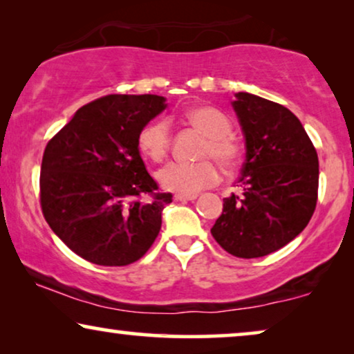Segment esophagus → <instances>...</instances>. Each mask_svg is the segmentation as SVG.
Listing matches in <instances>:
<instances>
[{"label":"esophagus","mask_w":354,"mask_h":354,"mask_svg":"<svg viewBox=\"0 0 354 354\" xmlns=\"http://www.w3.org/2000/svg\"><path fill=\"white\" fill-rule=\"evenodd\" d=\"M198 195H176L177 201H193L196 200Z\"/></svg>","instance_id":"esophagus-1"}]
</instances>
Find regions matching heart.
Segmentation results:
<instances>
[{
  "instance_id": "b5f03b06",
  "label": "heart",
  "mask_w": 354,
  "mask_h": 354,
  "mask_svg": "<svg viewBox=\"0 0 354 354\" xmlns=\"http://www.w3.org/2000/svg\"><path fill=\"white\" fill-rule=\"evenodd\" d=\"M187 122L206 135L200 156H212L225 169L235 167L240 161V145L232 138V124L227 115L214 106H195L185 113ZM138 149L154 162L167 156L172 143L171 125L156 119L148 122L138 133ZM158 180L169 192L178 195H196L219 180V169L212 159L198 162H171L158 172Z\"/></svg>"
}]
</instances>
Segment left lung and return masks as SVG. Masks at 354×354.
Returning <instances> with one entry per match:
<instances>
[{"mask_svg":"<svg viewBox=\"0 0 354 354\" xmlns=\"http://www.w3.org/2000/svg\"><path fill=\"white\" fill-rule=\"evenodd\" d=\"M232 103L245 135L241 195L224 198L211 234L236 258H261L290 243L317 203L319 159L299 119L285 106L236 93Z\"/></svg>","mask_w":354,"mask_h":354,"instance_id":"obj_1","label":"left lung"}]
</instances>
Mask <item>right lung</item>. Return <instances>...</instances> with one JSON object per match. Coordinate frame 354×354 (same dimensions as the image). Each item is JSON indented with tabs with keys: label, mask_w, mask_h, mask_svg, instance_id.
<instances>
[{
	"label": "right lung",
	"mask_w": 354,
	"mask_h": 354,
	"mask_svg": "<svg viewBox=\"0 0 354 354\" xmlns=\"http://www.w3.org/2000/svg\"><path fill=\"white\" fill-rule=\"evenodd\" d=\"M158 95H108L82 106L41 161L40 203L51 230L98 266L138 261L161 230L171 193H159L138 133L166 109Z\"/></svg>",
	"instance_id": "right-lung-1"
}]
</instances>
